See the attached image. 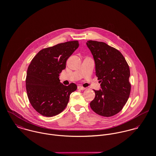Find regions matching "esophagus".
<instances>
[{"mask_svg": "<svg viewBox=\"0 0 156 156\" xmlns=\"http://www.w3.org/2000/svg\"><path fill=\"white\" fill-rule=\"evenodd\" d=\"M77 88L79 89H80V90H85V88H83V87H81V86H79V87H77Z\"/></svg>", "mask_w": 156, "mask_h": 156, "instance_id": "esophagus-1", "label": "esophagus"}]
</instances>
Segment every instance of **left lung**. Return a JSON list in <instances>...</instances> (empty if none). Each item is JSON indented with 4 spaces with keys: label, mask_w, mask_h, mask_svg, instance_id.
<instances>
[{
    "label": "left lung",
    "mask_w": 156,
    "mask_h": 156,
    "mask_svg": "<svg viewBox=\"0 0 156 156\" xmlns=\"http://www.w3.org/2000/svg\"><path fill=\"white\" fill-rule=\"evenodd\" d=\"M87 45L93 56L101 87L94 90L95 97L90 103V108L99 115L113 116L122 110L129 99L130 68L121 52L105 43L89 40Z\"/></svg>",
    "instance_id": "1"
}]
</instances>
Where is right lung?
<instances>
[{
  "label": "right lung",
  "instance_id": "add662e5",
  "mask_svg": "<svg viewBox=\"0 0 156 156\" xmlns=\"http://www.w3.org/2000/svg\"><path fill=\"white\" fill-rule=\"evenodd\" d=\"M78 41H68L40 51L29 66L26 88L29 100L41 115L51 117L63 111L70 94L77 87L74 83L64 85L59 75L66 61L79 47Z\"/></svg>",
  "mask_w": 156,
  "mask_h": 156
}]
</instances>
